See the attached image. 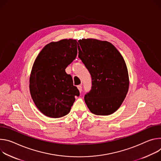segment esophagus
<instances>
[{
	"instance_id": "esophagus-1",
	"label": "esophagus",
	"mask_w": 161,
	"mask_h": 161,
	"mask_svg": "<svg viewBox=\"0 0 161 161\" xmlns=\"http://www.w3.org/2000/svg\"><path fill=\"white\" fill-rule=\"evenodd\" d=\"M77 88H78V90H79V91L80 92H82V86H81V85L77 86Z\"/></svg>"
}]
</instances>
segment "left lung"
<instances>
[{
  "label": "left lung",
  "mask_w": 161,
  "mask_h": 161,
  "mask_svg": "<svg viewBox=\"0 0 161 161\" xmlns=\"http://www.w3.org/2000/svg\"><path fill=\"white\" fill-rule=\"evenodd\" d=\"M78 42V57L92 79V90L85 95V102L94 114L110 115L119 108L129 91L126 63L119 52L108 42L88 38Z\"/></svg>",
  "instance_id": "left-lung-1"
}]
</instances>
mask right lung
Segmentation results:
<instances>
[{"label":"right lung","instance_id":"1","mask_svg":"<svg viewBox=\"0 0 161 161\" xmlns=\"http://www.w3.org/2000/svg\"><path fill=\"white\" fill-rule=\"evenodd\" d=\"M79 48L76 40L52 42L42 48L34 62L30 93L36 106L46 116L58 118L68 114L75 97L80 95L72 77L65 71L75 59Z\"/></svg>","mask_w":161,"mask_h":161}]
</instances>
